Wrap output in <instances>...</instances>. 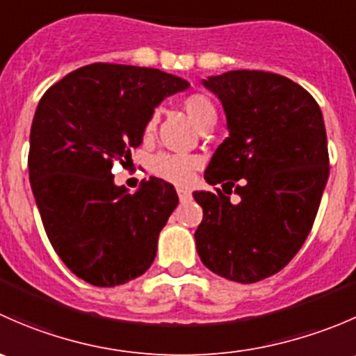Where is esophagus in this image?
I'll return each instance as SVG.
<instances>
[{"label":"esophagus","mask_w":356,"mask_h":356,"mask_svg":"<svg viewBox=\"0 0 356 356\" xmlns=\"http://www.w3.org/2000/svg\"><path fill=\"white\" fill-rule=\"evenodd\" d=\"M177 195H179V200H181V201H186V200L191 198V193H189L188 189H184V188H177Z\"/></svg>","instance_id":"obj_1"}]
</instances>
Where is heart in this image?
Listing matches in <instances>:
<instances>
[{
    "label": "heart",
    "mask_w": 356,
    "mask_h": 356,
    "mask_svg": "<svg viewBox=\"0 0 356 356\" xmlns=\"http://www.w3.org/2000/svg\"><path fill=\"white\" fill-rule=\"evenodd\" d=\"M182 108L198 129L207 124H213L215 118H217V108H215L213 102L203 92H193V95L186 96L184 102H182ZM155 127L156 115H152L146 122L145 132L153 134ZM198 167V158L191 155H177V153H158L149 161V168H152L153 174L165 179V181L174 182V184H186V182L191 181L193 174Z\"/></svg>",
    "instance_id": "1"
}]
</instances>
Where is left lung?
Instances as JSON below:
<instances>
[{
	"mask_svg": "<svg viewBox=\"0 0 356 356\" xmlns=\"http://www.w3.org/2000/svg\"><path fill=\"white\" fill-rule=\"evenodd\" d=\"M203 84L222 102L229 138L204 172L215 191L195 193L196 250L211 272L251 284L282 270L310 234L329 177L324 117L307 89L272 72L231 70ZM232 188L238 205L225 196Z\"/></svg>",
	"mask_w": 356,
	"mask_h": 356,
	"instance_id": "8db88e82",
	"label": "left lung"
}]
</instances>
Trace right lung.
Listing matches in <instances>:
<instances>
[{
	"label": "right lung",
	"mask_w": 356,
	"mask_h": 356,
	"mask_svg": "<svg viewBox=\"0 0 356 356\" xmlns=\"http://www.w3.org/2000/svg\"><path fill=\"white\" fill-rule=\"evenodd\" d=\"M188 86L158 68L91 63L42 95L29 179L53 250L82 281L113 288L155 260L177 193L156 177L127 193L115 186L111 167L131 160L158 103Z\"/></svg>",
	"instance_id": "obj_1"
}]
</instances>
